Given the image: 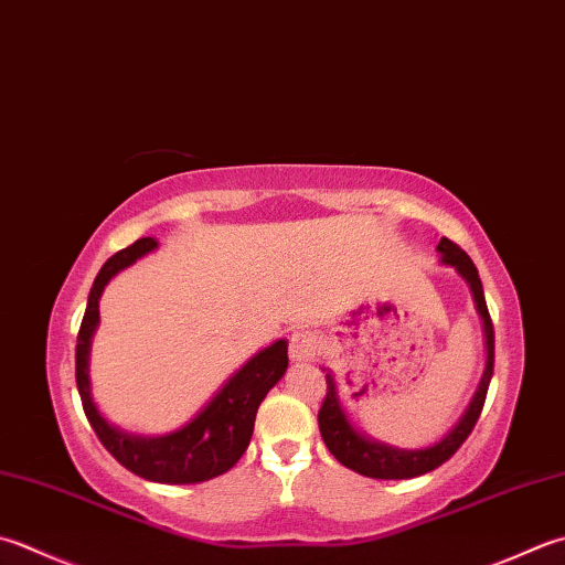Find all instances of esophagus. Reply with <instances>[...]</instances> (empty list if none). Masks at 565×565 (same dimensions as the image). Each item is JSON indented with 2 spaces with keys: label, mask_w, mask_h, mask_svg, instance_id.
<instances>
[{
  "label": "esophagus",
  "mask_w": 565,
  "mask_h": 565,
  "mask_svg": "<svg viewBox=\"0 0 565 565\" xmlns=\"http://www.w3.org/2000/svg\"><path fill=\"white\" fill-rule=\"evenodd\" d=\"M320 352V342L308 330H298L289 340V358L294 362H313Z\"/></svg>",
  "instance_id": "34e87169"
}]
</instances>
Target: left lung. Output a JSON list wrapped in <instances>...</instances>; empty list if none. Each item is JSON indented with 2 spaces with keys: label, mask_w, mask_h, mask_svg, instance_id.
<instances>
[{
  "label": "left lung",
  "mask_w": 565,
  "mask_h": 565,
  "mask_svg": "<svg viewBox=\"0 0 565 565\" xmlns=\"http://www.w3.org/2000/svg\"><path fill=\"white\" fill-rule=\"evenodd\" d=\"M438 254H440V264L456 269L466 284L470 286L475 308H478V316L482 320V330H484V352H488V360H484V372L480 377L478 390H475L470 404L466 406V412L460 414V418L448 434L436 440V444L424 446V448H396L390 444H382V440H374L372 436L362 434V430L350 422V416L345 412V406L340 402V392L335 377L330 370L326 372V382H328V392L323 406L318 412V426H320V436H323L328 450L333 452L338 462L342 466L355 470L364 478H374V480H408V478H418V475H426L430 470H436L438 466L456 452L466 438L470 436V430L475 428L482 412L484 396H488V386L492 380V370H494V328L490 320L488 303H484V291H482V281L480 274L475 269L472 259L462 252L458 245H452L448 237H440L438 242Z\"/></svg>",
  "instance_id": "1"
}]
</instances>
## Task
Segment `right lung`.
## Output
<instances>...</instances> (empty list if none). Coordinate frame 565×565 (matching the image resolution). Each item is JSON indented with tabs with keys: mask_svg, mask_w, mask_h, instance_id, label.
<instances>
[{
	"mask_svg": "<svg viewBox=\"0 0 565 565\" xmlns=\"http://www.w3.org/2000/svg\"><path fill=\"white\" fill-rule=\"evenodd\" d=\"M159 247V239L141 237L117 252L95 276L75 345V382L93 430L117 462L143 480L163 484H195L227 472L247 450L257 408L289 367V342L284 338L262 348L210 396L191 422L171 434H127L99 414L90 384V348L99 326V296L113 276Z\"/></svg>",
	"mask_w": 565,
	"mask_h": 565,
	"instance_id": "1",
	"label": "right lung"
}]
</instances>
